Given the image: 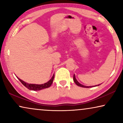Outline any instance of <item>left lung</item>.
Returning a JSON list of instances; mask_svg holds the SVG:
<instances>
[{
    "instance_id": "obj_1",
    "label": "left lung",
    "mask_w": 123,
    "mask_h": 123,
    "mask_svg": "<svg viewBox=\"0 0 123 123\" xmlns=\"http://www.w3.org/2000/svg\"><path fill=\"white\" fill-rule=\"evenodd\" d=\"M73 80L74 82H75V83L76 84V85L77 86H78L80 87H84V88H90V87H93V86H84V85H82V84H80L79 83V82H78V80H77V79L75 78V75L74 74L73 75ZM101 85V84H100ZM100 85H96V86H94L96 87V86H100Z\"/></svg>"
}]
</instances>
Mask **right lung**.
Segmentation results:
<instances>
[{
	"instance_id": "1",
	"label": "right lung",
	"mask_w": 123,
	"mask_h": 123,
	"mask_svg": "<svg viewBox=\"0 0 123 123\" xmlns=\"http://www.w3.org/2000/svg\"><path fill=\"white\" fill-rule=\"evenodd\" d=\"M17 77V76H16ZM17 78L19 80V81L22 83V85L25 86L26 88H27L28 90H32V91H40L43 89L49 88V87L51 86V85L53 83L54 78V74L53 77H51V78L49 80L48 82H47L46 83H45L43 84H41V85H37V84H30L25 82L23 80H21V79H19L18 77Z\"/></svg>"
}]
</instances>
